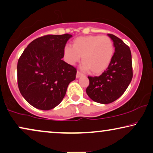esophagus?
<instances>
[{
	"instance_id": "1",
	"label": "esophagus",
	"mask_w": 153,
	"mask_h": 153,
	"mask_svg": "<svg viewBox=\"0 0 153 153\" xmlns=\"http://www.w3.org/2000/svg\"><path fill=\"white\" fill-rule=\"evenodd\" d=\"M82 75H83V74H81V73L80 72H79V71H77L76 77V78H79V77H81V76H82Z\"/></svg>"
}]
</instances>
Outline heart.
Instances as JSON below:
<instances>
[{"mask_svg": "<svg viewBox=\"0 0 153 153\" xmlns=\"http://www.w3.org/2000/svg\"><path fill=\"white\" fill-rule=\"evenodd\" d=\"M72 47L64 49L65 60L74 65L82 57L81 69L94 74L105 71L114 55V44L112 39L106 36H87L76 38L73 41Z\"/></svg>", "mask_w": 153, "mask_h": 153, "instance_id": "obj_1", "label": "heart"}]
</instances>
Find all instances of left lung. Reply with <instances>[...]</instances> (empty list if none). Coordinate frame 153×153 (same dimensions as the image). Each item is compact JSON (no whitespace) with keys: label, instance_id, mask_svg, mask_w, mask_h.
<instances>
[{"label":"left lung","instance_id":"obj_1","mask_svg":"<svg viewBox=\"0 0 153 153\" xmlns=\"http://www.w3.org/2000/svg\"><path fill=\"white\" fill-rule=\"evenodd\" d=\"M114 46L112 61L108 69L99 76H88L86 94L91 100L109 104L122 96L133 77L131 53L129 47L120 38L108 33Z\"/></svg>","mask_w":153,"mask_h":153}]
</instances>
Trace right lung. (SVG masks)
Instances as JSON below:
<instances>
[{
	"mask_svg": "<svg viewBox=\"0 0 153 153\" xmlns=\"http://www.w3.org/2000/svg\"><path fill=\"white\" fill-rule=\"evenodd\" d=\"M72 36L46 35L35 39L17 62V84L22 96L31 105L49 110L58 105L67 86L76 78V69L62 58Z\"/></svg>",
	"mask_w": 153,
	"mask_h": 153,
	"instance_id": "add662e5",
	"label": "right lung"
}]
</instances>
